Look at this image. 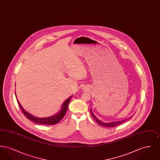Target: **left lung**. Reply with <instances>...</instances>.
<instances>
[{
	"mask_svg": "<svg viewBox=\"0 0 160 160\" xmlns=\"http://www.w3.org/2000/svg\"><path fill=\"white\" fill-rule=\"evenodd\" d=\"M90 111H91V115L92 116L93 118L95 120V121L97 122L100 125H101V126H102V127H116V126L119 125L120 124H121L122 123L125 122L127 120L129 119L130 118H131V117L132 116L129 117V118H128L127 119H123V120H122V121H115V122H102L101 120L98 119L96 117V116L93 113V112H92V108L90 109Z\"/></svg>",
	"mask_w": 160,
	"mask_h": 160,
	"instance_id": "obj_1",
	"label": "left lung"
}]
</instances>
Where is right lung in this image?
Wrapping results in <instances>:
<instances>
[{
    "label": "right lung",
    "instance_id": "right-lung-1",
    "mask_svg": "<svg viewBox=\"0 0 160 160\" xmlns=\"http://www.w3.org/2000/svg\"><path fill=\"white\" fill-rule=\"evenodd\" d=\"M16 95V94H15ZM72 96H71L69 98L66 99L63 103L62 104V106L61 107V110L56 113V114H54L52 116L50 117H47V118H37L36 116H34L33 115L30 114L29 113H28V112H26L24 108L22 106V105L20 104V103L19 102V101L17 100L18 104L19 105V106L20 107L21 110L23 112V114H24V116L29 120L32 121V122H35V123H38L39 124H44V125H54L56 123H58V122H60L61 119L63 118V116H65V114L66 113L67 111V108L68 107L69 102H70V100L71 99V97Z\"/></svg>",
    "mask_w": 160,
    "mask_h": 160
}]
</instances>
